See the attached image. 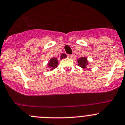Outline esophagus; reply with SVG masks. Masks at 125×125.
Listing matches in <instances>:
<instances>
[{
  "instance_id": "34e87169",
  "label": "esophagus",
  "mask_w": 125,
  "mask_h": 125,
  "mask_svg": "<svg viewBox=\"0 0 125 125\" xmlns=\"http://www.w3.org/2000/svg\"><path fill=\"white\" fill-rule=\"evenodd\" d=\"M67 57H68V58H70V59H72V57H73V55H70V54H68L67 55Z\"/></svg>"
}]
</instances>
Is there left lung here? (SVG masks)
Returning a JSON list of instances; mask_svg holds the SVG:
<instances>
[{"label":"left lung","mask_w":125,"mask_h":125,"mask_svg":"<svg viewBox=\"0 0 125 125\" xmlns=\"http://www.w3.org/2000/svg\"><path fill=\"white\" fill-rule=\"evenodd\" d=\"M78 62L79 66H81L83 68H86L88 65V62H87V59L85 57H81L78 60Z\"/></svg>","instance_id":"left-lung-1"}]
</instances>
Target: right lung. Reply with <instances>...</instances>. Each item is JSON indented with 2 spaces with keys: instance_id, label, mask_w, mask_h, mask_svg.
<instances>
[{
  "instance_id": "right-lung-1",
  "label": "right lung",
  "mask_w": 125,
  "mask_h": 125,
  "mask_svg": "<svg viewBox=\"0 0 125 125\" xmlns=\"http://www.w3.org/2000/svg\"><path fill=\"white\" fill-rule=\"evenodd\" d=\"M65 57H66V55H65V53H62L61 55L60 59H63V58H65ZM58 64L59 63H58V60H57V59H56V58H52V59H51V60H50V62H49L48 66L51 68V70H52L54 69V68H57Z\"/></svg>"
}]
</instances>
